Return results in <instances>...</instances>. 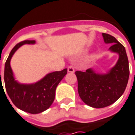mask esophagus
Returning <instances> with one entry per match:
<instances>
[{
    "instance_id": "obj_1",
    "label": "esophagus",
    "mask_w": 135,
    "mask_h": 135,
    "mask_svg": "<svg viewBox=\"0 0 135 135\" xmlns=\"http://www.w3.org/2000/svg\"><path fill=\"white\" fill-rule=\"evenodd\" d=\"M68 71L70 72V73H74V68L73 67V66H69V67H68Z\"/></svg>"
}]
</instances>
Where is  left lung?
Here are the masks:
<instances>
[{"instance_id": "left-lung-1", "label": "left lung", "mask_w": 135, "mask_h": 135, "mask_svg": "<svg viewBox=\"0 0 135 135\" xmlns=\"http://www.w3.org/2000/svg\"><path fill=\"white\" fill-rule=\"evenodd\" d=\"M105 43H112V52L119 54L115 66L105 74H96L91 69L76 71L78 94L85 103L94 108H102L116 102L127 88L129 67L125 47L114 36L102 33Z\"/></svg>"}]
</instances>
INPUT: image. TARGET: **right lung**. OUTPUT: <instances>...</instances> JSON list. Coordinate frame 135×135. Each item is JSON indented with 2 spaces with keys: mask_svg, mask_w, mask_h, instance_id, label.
I'll return each mask as SVG.
<instances>
[{
  "mask_svg": "<svg viewBox=\"0 0 135 135\" xmlns=\"http://www.w3.org/2000/svg\"><path fill=\"white\" fill-rule=\"evenodd\" d=\"M34 43V40H25L15 45L6 61L4 69L5 87L9 98L19 109L31 114L40 113L51 106L55 99L56 87L67 73V69L54 71L48 74L36 83L31 85H23L15 80L10 66L12 55L22 45Z\"/></svg>",
  "mask_w": 135,
  "mask_h": 135,
  "instance_id": "right-lung-1",
  "label": "right lung"
}]
</instances>
